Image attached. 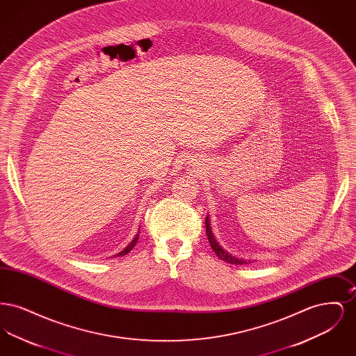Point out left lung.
I'll list each match as a JSON object with an SVG mask.
<instances>
[{"label": "left lung", "instance_id": "1", "mask_svg": "<svg viewBox=\"0 0 356 356\" xmlns=\"http://www.w3.org/2000/svg\"><path fill=\"white\" fill-rule=\"evenodd\" d=\"M205 228H207V237H208V240H209V244H211L212 250L215 251V254H216V256H218L219 259L224 260V261H227V263H229V264H238V266H241V264H247V261H245V260H243V259H237L235 256L228 254L227 251H224V250L221 248L220 245H219V243L216 241V238L213 236L212 231H211V225H209L208 216H207V219H205Z\"/></svg>", "mask_w": 356, "mask_h": 356}]
</instances>
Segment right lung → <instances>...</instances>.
Instances as JSON below:
<instances>
[{
  "mask_svg": "<svg viewBox=\"0 0 356 356\" xmlns=\"http://www.w3.org/2000/svg\"><path fill=\"white\" fill-rule=\"evenodd\" d=\"M137 238H138V234H137V235H136L135 238L132 240V243H131V244H129V245H128V247H127V248H125L124 251H121V252H120V254H118V256H122V254H128V252H131V251H132V248L135 247L136 243H137Z\"/></svg>",
  "mask_w": 356,
  "mask_h": 356,
  "instance_id": "add662e5",
  "label": "right lung"
}]
</instances>
